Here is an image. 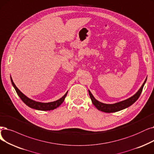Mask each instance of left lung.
<instances>
[{
    "mask_svg": "<svg viewBox=\"0 0 154 154\" xmlns=\"http://www.w3.org/2000/svg\"><path fill=\"white\" fill-rule=\"evenodd\" d=\"M146 79H147V77L146 78L145 81H144L143 84L141 86V88H140V89L137 91V92L133 96L130 97V98L127 99L126 100H124V101H120L115 104H104L101 102L98 101L96 99L95 97L93 96L92 93L89 90V94L90 97L91 99L92 103H93L94 105L95 106V107L98 110L101 111L103 112H117L119 111H121L122 109H124L126 108H128L129 106L132 105L137 101V100L138 99V97H140V94H141L143 86L146 81Z\"/></svg>",
    "mask_w": 154,
    "mask_h": 154,
    "instance_id": "left-lung-1",
    "label": "left lung"
}]
</instances>
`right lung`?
<instances>
[{
	"label": "right lung",
	"mask_w": 154,
	"mask_h": 154,
	"mask_svg": "<svg viewBox=\"0 0 154 154\" xmlns=\"http://www.w3.org/2000/svg\"><path fill=\"white\" fill-rule=\"evenodd\" d=\"M11 80L12 84L13 87L14 88V89H15V90H16V91L17 94V95L19 96L20 98H21L22 101L28 106H29V108H32V109H37V110L50 111V110H53L54 109H56L57 108H58V106H60V105L62 104V103L63 102V101L65 100V97L66 96V94H67V93H68V92H66L65 93V94L62 97L57 100V101H55L50 102V103L38 102V101H34V100H32V99H29L27 96H26L24 94L20 91L19 90V89L16 86L14 82H13V81H12L11 77Z\"/></svg>",
	"instance_id": "obj_1"
}]
</instances>
